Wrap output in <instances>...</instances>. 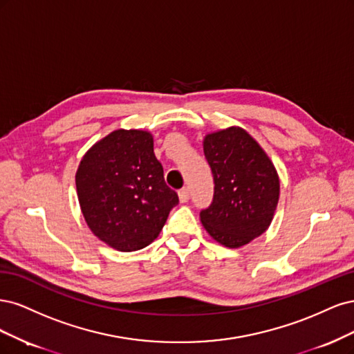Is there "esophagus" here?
I'll list each match as a JSON object with an SVG mask.
<instances>
[{
  "instance_id": "esophagus-1",
  "label": "esophagus",
  "mask_w": 354,
  "mask_h": 354,
  "mask_svg": "<svg viewBox=\"0 0 354 354\" xmlns=\"http://www.w3.org/2000/svg\"><path fill=\"white\" fill-rule=\"evenodd\" d=\"M178 196H179L180 203H187V201L189 200V191H188V188H182V189H179Z\"/></svg>"
}]
</instances>
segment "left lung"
<instances>
[{"label":"left lung","instance_id":"1","mask_svg":"<svg viewBox=\"0 0 354 354\" xmlns=\"http://www.w3.org/2000/svg\"><path fill=\"white\" fill-rule=\"evenodd\" d=\"M204 156L212 169L214 191L200 212L203 226L225 247L236 248L263 234L279 198V179L260 145L241 128L204 138Z\"/></svg>","mask_w":354,"mask_h":354}]
</instances>
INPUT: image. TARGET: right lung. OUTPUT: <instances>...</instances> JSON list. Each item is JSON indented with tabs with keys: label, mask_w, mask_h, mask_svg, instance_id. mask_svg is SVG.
I'll list each match as a JSON object with an SVG mask.
<instances>
[{
	"label": "right lung",
	"mask_w": 354,
	"mask_h": 354,
	"mask_svg": "<svg viewBox=\"0 0 354 354\" xmlns=\"http://www.w3.org/2000/svg\"><path fill=\"white\" fill-rule=\"evenodd\" d=\"M76 188L89 230L120 252L154 241L179 203L144 131L119 129L97 142L79 165Z\"/></svg>",
	"instance_id": "right-lung-1"
}]
</instances>
